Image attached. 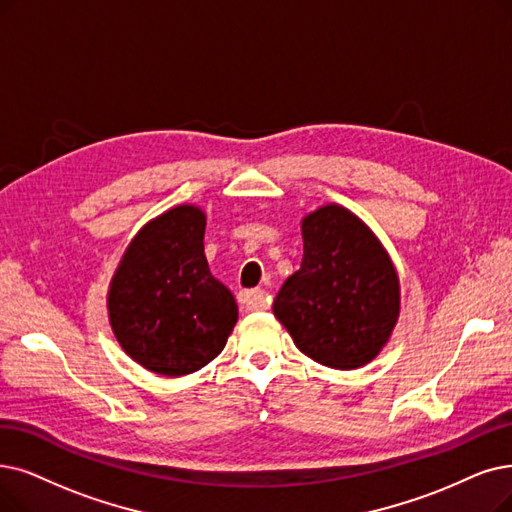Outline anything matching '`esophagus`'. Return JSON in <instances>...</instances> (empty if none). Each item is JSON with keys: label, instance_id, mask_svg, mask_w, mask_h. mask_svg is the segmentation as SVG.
Masks as SVG:
<instances>
[{"label": "esophagus", "instance_id": "obj_1", "mask_svg": "<svg viewBox=\"0 0 512 512\" xmlns=\"http://www.w3.org/2000/svg\"><path fill=\"white\" fill-rule=\"evenodd\" d=\"M239 304L245 311H262L269 306V298H267V292L260 288L243 290V292H239Z\"/></svg>", "mask_w": 512, "mask_h": 512}]
</instances>
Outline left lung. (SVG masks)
<instances>
[{
	"label": "left lung",
	"instance_id": "left-lung-1",
	"mask_svg": "<svg viewBox=\"0 0 512 512\" xmlns=\"http://www.w3.org/2000/svg\"><path fill=\"white\" fill-rule=\"evenodd\" d=\"M300 269L273 302L298 349L334 370L370 363L399 315V279L365 224L340 206L302 220Z\"/></svg>",
	"mask_w": 512,
	"mask_h": 512
}]
</instances>
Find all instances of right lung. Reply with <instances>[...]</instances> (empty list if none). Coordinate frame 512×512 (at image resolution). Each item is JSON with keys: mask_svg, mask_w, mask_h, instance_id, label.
<instances>
[{"mask_svg": "<svg viewBox=\"0 0 512 512\" xmlns=\"http://www.w3.org/2000/svg\"><path fill=\"white\" fill-rule=\"evenodd\" d=\"M206 216L178 206L130 243L111 281L109 317L124 351L161 376H185L210 363L237 321L233 294L203 254Z\"/></svg>", "mask_w": 512, "mask_h": 512, "instance_id": "1", "label": "right lung"}]
</instances>
